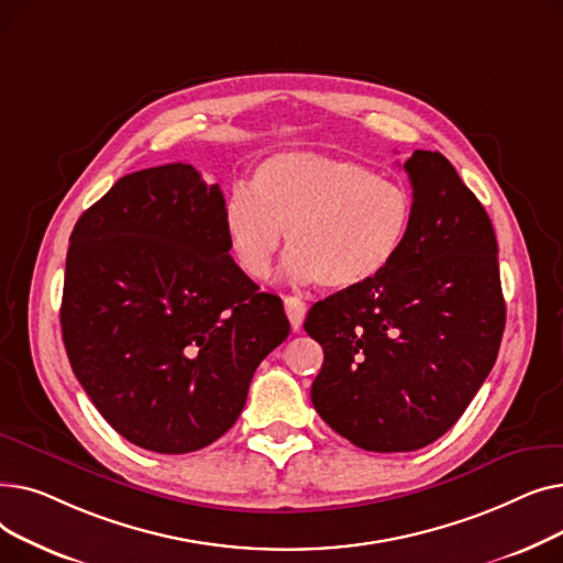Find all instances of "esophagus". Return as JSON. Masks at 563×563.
Returning a JSON list of instances; mask_svg holds the SVG:
<instances>
[{
	"instance_id": "obj_1",
	"label": "esophagus",
	"mask_w": 563,
	"mask_h": 563,
	"mask_svg": "<svg viewBox=\"0 0 563 563\" xmlns=\"http://www.w3.org/2000/svg\"><path fill=\"white\" fill-rule=\"evenodd\" d=\"M306 303L299 297H285V312L289 317L291 331H301L303 327V317H306Z\"/></svg>"
}]
</instances>
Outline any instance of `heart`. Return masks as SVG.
I'll list each match as a JSON object with an SVG mask.
<instances>
[{
  "label": "heart",
  "instance_id": "heart-1",
  "mask_svg": "<svg viewBox=\"0 0 563 563\" xmlns=\"http://www.w3.org/2000/svg\"><path fill=\"white\" fill-rule=\"evenodd\" d=\"M232 253L251 278L272 272L283 232L294 251L287 274L327 289H356L399 257L412 225V198L363 164L312 153L269 157L251 189L225 202Z\"/></svg>",
  "mask_w": 563,
  "mask_h": 563
}]
</instances>
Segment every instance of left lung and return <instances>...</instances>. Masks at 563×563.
Wrapping results in <instances>:
<instances>
[{
  "instance_id": "obj_1",
  "label": "left lung",
  "mask_w": 563,
  "mask_h": 563,
  "mask_svg": "<svg viewBox=\"0 0 563 563\" xmlns=\"http://www.w3.org/2000/svg\"><path fill=\"white\" fill-rule=\"evenodd\" d=\"M412 225L372 283L317 301L303 329L323 349L312 404L367 452H412L448 433L490 374L507 308L493 223L431 151L404 164Z\"/></svg>"
}]
</instances>
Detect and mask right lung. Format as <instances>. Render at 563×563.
Instances as JSON below:
<instances>
[{"mask_svg": "<svg viewBox=\"0 0 563 563\" xmlns=\"http://www.w3.org/2000/svg\"><path fill=\"white\" fill-rule=\"evenodd\" d=\"M223 212L219 185L177 162L121 177L70 234L68 361L136 448L187 454L221 438L289 335L283 301L230 257Z\"/></svg>", "mask_w": 563, "mask_h": 563, "instance_id": "add662e5", "label": "right lung"}]
</instances>
